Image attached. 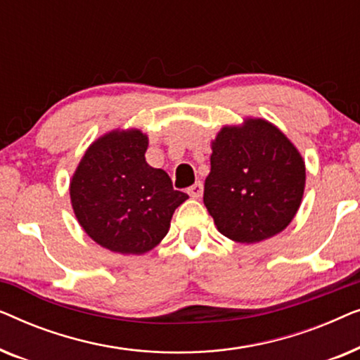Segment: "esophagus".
Returning <instances> with one entry per match:
<instances>
[{"mask_svg":"<svg viewBox=\"0 0 360 360\" xmlns=\"http://www.w3.org/2000/svg\"><path fill=\"white\" fill-rule=\"evenodd\" d=\"M186 193H188L191 198H200V196L203 195V184H201V181H196V184L188 186Z\"/></svg>","mask_w":360,"mask_h":360,"instance_id":"obj_1","label":"esophagus"}]
</instances>
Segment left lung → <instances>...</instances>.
<instances>
[{
    "instance_id": "8db88e82",
    "label": "left lung",
    "mask_w": 360,
    "mask_h": 360,
    "mask_svg": "<svg viewBox=\"0 0 360 360\" xmlns=\"http://www.w3.org/2000/svg\"><path fill=\"white\" fill-rule=\"evenodd\" d=\"M304 162L277 127L248 120L213 142L203 201L219 233L252 244L278 234L302 203Z\"/></svg>"
}]
</instances>
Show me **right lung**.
Masks as SVG:
<instances>
[{"mask_svg":"<svg viewBox=\"0 0 360 360\" xmlns=\"http://www.w3.org/2000/svg\"><path fill=\"white\" fill-rule=\"evenodd\" d=\"M141 131L110 132L93 142L70 184L75 216L90 238L121 254H144L169 233L174 211L188 198L170 176L146 162Z\"/></svg>","mask_w":360,"mask_h":360,"instance_id":"obj_1","label":"right lung"}]
</instances>
